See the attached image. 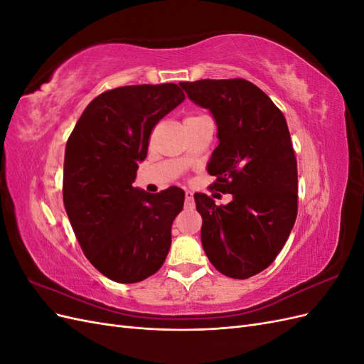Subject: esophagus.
Returning a JSON list of instances; mask_svg holds the SVG:
<instances>
[{
    "mask_svg": "<svg viewBox=\"0 0 364 364\" xmlns=\"http://www.w3.org/2000/svg\"><path fill=\"white\" fill-rule=\"evenodd\" d=\"M185 206L186 208L194 206V196H193V191H190V190L185 191Z\"/></svg>",
    "mask_w": 364,
    "mask_h": 364,
    "instance_id": "obj_1",
    "label": "esophagus"
}]
</instances>
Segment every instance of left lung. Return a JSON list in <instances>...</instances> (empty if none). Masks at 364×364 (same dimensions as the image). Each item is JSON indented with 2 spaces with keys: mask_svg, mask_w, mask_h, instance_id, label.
Wrapping results in <instances>:
<instances>
[{
  "mask_svg": "<svg viewBox=\"0 0 364 364\" xmlns=\"http://www.w3.org/2000/svg\"><path fill=\"white\" fill-rule=\"evenodd\" d=\"M181 86L217 123L218 146L208 164L214 188L232 194L217 206L196 193L208 259L234 279L267 269L297 215V162L287 121L267 94L245 79L183 82Z\"/></svg>",
  "mask_w": 364,
  "mask_h": 364,
  "instance_id": "left-lung-1",
  "label": "left lung"
}]
</instances>
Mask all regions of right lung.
Wrapping results in <instances>:
<instances>
[{
  "label": "right lung",
  "instance_id": "1",
  "mask_svg": "<svg viewBox=\"0 0 364 364\" xmlns=\"http://www.w3.org/2000/svg\"><path fill=\"white\" fill-rule=\"evenodd\" d=\"M185 100L174 83L121 86L95 97L65 149L63 205L80 247L106 278L139 282L168 255L185 193L132 186L153 127Z\"/></svg>",
  "mask_w": 364,
  "mask_h": 364
}]
</instances>
